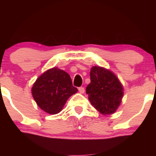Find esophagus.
Returning <instances> with one entry per match:
<instances>
[{"label":"esophagus","instance_id":"obj_1","mask_svg":"<svg viewBox=\"0 0 156 156\" xmlns=\"http://www.w3.org/2000/svg\"><path fill=\"white\" fill-rule=\"evenodd\" d=\"M78 91H79L80 93H81V94H83L85 92V89H84V87H80L78 88Z\"/></svg>","mask_w":156,"mask_h":156}]
</instances>
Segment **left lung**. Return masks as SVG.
<instances>
[{
    "label": "left lung",
    "mask_w": 156,
    "mask_h": 156,
    "mask_svg": "<svg viewBox=\"0 0 156 156\" xmlns=\"http://www.w3.org/2000/svg\"><path fill=\"white\" fill-rule=\"evenodd\" d=\"M91 82L86 91L93 106L103 114L116 112L123 96V88L117 76L101 67H93L90 71Z\"/></svg>",
    "instance_id": "left-lung-1"
}]
</instances>
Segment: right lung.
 Instances as JSON below:
<instances>
[{
  "instance_id": "add662e5",
  "label": "right lung",
  "mask_w": 156,
  "mask_h": 156,
  "mask_svg": "<svg viewBox=\"0 0 156 156\" xmlns=\"http://www.w3.org/2000/svg\"><path fill=\"white\" fill-rule=\"evenodd\" d=\"M77 92L69 75L57 67L44 73L32 87V94L39 108L51 114L62 111L68 98Z\"/></svg>"
}]
</instances>
